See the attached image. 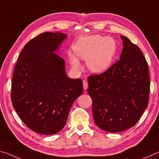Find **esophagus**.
<instances>
[{
  "label": "esophagus",
  "instance_id": "esophagus-1",
  "mask_svg": "<svg viewBox=\"0 0 159 159\" xmlns=\"http://www.w3.org/2000/svg\"><path fill=\"white\" fill-rule=\"evenodd\" d=\"M83 89H84L85 90H87V88L88 87V84L87 80H83Z\"/></svg>",
  "mask_w": 159,
  "mask_h": 159
}]
</instances>
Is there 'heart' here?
Here are the masks:
<instances>
[{
  "label": "heart",
  "mask_w": 159,
  "mask_h": 159,
  "mask_svg": "<svg viewBox=\"0 0 159 159\" xmlns=\"http://www.w3.org/2000/svg\"><path fill=\"white\" fill-rule=\"evenodd\" d=\"M74 52L69 55L71 66L75 70L80 69L79 59L86 61L91 71L102 73L108 69L116 52V43L111 38L94 35L83 37L74 46Z\"/></svg>",
  "instance_id": "obj_1"
}]
</instances>
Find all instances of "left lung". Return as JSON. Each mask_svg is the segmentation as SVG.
Wrapping results in <instances>:
<instances>
[{"label": "left lung", "instance_id": "left-lung-1", "mask_svg": "<svg viewBox=\"0 0 159 159\" xmlns=\"http://www.w3.org/2000/svg\"><path fill=\"white\" fill-rule=\"evenodd\" d=\"M120 60L100 75L88 77V93L92 98L96 125L118 133L136 124L149 101L150 79L148 64L140 49L120 36Z\"/></svg>", "mask_w": 159, "mask_h": 159}]
</instances>
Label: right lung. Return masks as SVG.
Masks as SVG:
<instances>
[{
  "mask_svg": "<svg viewBox=\"0 0 159 159\" xmlns=\"http://www.w3.org/2000/svg\"><path fill=\"white\" fill-rule=\"evenodd\" d=\"M66 38L61 32L39 34L25 45L16 64L12 105L25 125L37 133L60 132L72 104L83 93L82 80L67 76L65 61L57 55Z\"/></svg>",
  "mask_w": 159,
  "mask_h": 159,
  "instance_id": "1",
  "label": "right lung"
}]
</instances>
